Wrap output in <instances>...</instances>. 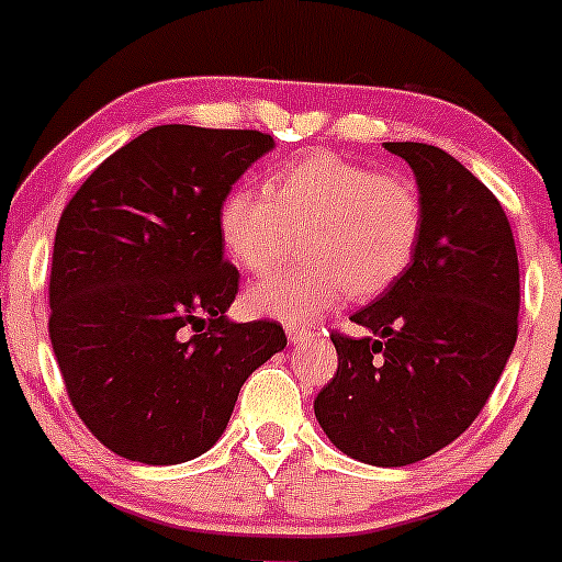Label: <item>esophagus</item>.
I'll use <instances>...</instances> for the list:
<instances>
[{
  "instance_id": "esophagus-1",
  "label": "esophagus",
  "mask_w": 562,
  "mask_h": 562,
  "mask_svg": "<svg viewBox=\"0 0 562 562\" xmlns=\"http://www.w3.org/2000/svg\"><path fill=\"white\" fill-rule=\"evenodd\" d=\"M285 331H288V339H291L293 345H296V342H304V339L310 337V328H307V326H302V323H288Z\"/></svg>"
}]
</instances>
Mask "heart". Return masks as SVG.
I'll return each mask as SVG.
<instances>
[{"instance_id":"1","label":"heart","mask_w":562,"mask_h":562,"mask_svg":"<svg viewBox=\"0 0 562 562\" xmlns=\"http://www.w3.org/2000/svg\"><path fill=\"white\" fill-rule=\"evenodd\" d=\"M217 231L249 274L277 269L302 234L307 263L258 282L247 304L258 315L310 323L345 293L381 296L411 269L424 201L407 176L315 151L277 168L266 187H231L220 201Z\"/></svg>"}]
</instances>
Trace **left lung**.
<instances>
[{"instance_id":"left-lung-1","label":"left lung","mask_w":562,"mask_h":562,"mask_svg":"<svg viewBox=\"0 0 562 562\" xmlns=\"http://www.w3.org/2000/svg\"><path fill=\"white\" fill-rule=\"evenodd\" d=\"M416 173L424 231L411 269L331 331L337 372L315 418L339 451L402 468L454 443L475 422L519 334V260L501 201L427 144H386Z\"/></svg>"}]
</instances>
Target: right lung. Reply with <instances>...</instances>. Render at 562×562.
Returning <instances> with one entry per match:
<instances>
[{
  "instance_id": "right-lung-1",
  "label": "right lung",
  "mask_w": 562,
  "mask_h": 562,
  "mask_svg": "<svg viewBox=\"0 0 562 562\" xmlns=\"http://www.w3.org/2000/svg\"><path fill=\"white\" fill-rule=\"evenodd\" d=\"M274 146L260 130L162 124L94 168L56 225L48 334L70 405L113 454L176 464L217 443L241 386L288 345L231 323L239 269L217 209Z\"/></svg>"
}]
</instances>
